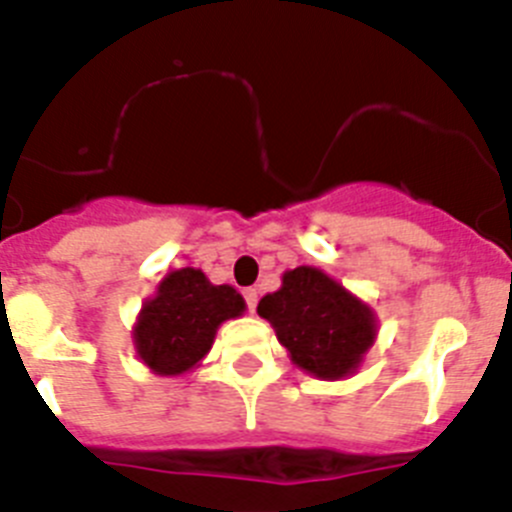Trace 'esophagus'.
Instances as JSON below:
<instances>
[{"label": "esophagus", "instance_id": "esophagus-1", "mask_svg": "<svg viewBox=\"0 0 512 512\" xmlns=\"http://www.w3.org/2000/svg\"><path fill=\"white\" fill-rule=\"evenodd\" d=\"M242 296H244V304H247V309L255 311V306H257V288H244Z\"/></svg>", "mask_w": 512, "mask_h": 512}]
</instances>
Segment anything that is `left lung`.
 I'll use <instances>...</instances> for the list:
<instances>
[{
    "mask_svg": "<svg viewBox=\"0 0 512 512\" xmlns=\"http://www.w3.org/2000/svg\"><path fill=\"white\" fill-rule=\"evenodd\" d=\"M257 314L273 324L291 361L322 379L353 373L376 337L368 306L317 268L288 270L281 291L262 296Z\"/></svg>",
    "mask_w": 512,
    "mask_h": 512,
    "instance_id": "obj_1",
    "label": "left lung"
}]
</instances>
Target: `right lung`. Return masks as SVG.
<instances>
[{
    "mask_svg": "<svg viewBox=\"0 0 512 512\" xmlns=\"http://www.w3.org/2000/svg\"><path fill=\"white\" fill-rule=\"evenodd\" d=\"M242 311V296L231 286H213L201 270H175L141 309L133 332L136 350L151 371L175 376L201 361L216 327Z\"/></svg>",
    "mask_w": 512,
    "mask_h": 512,
    "instance_id": "add662e5",
    "label": "right lung"
}]
</instances>
